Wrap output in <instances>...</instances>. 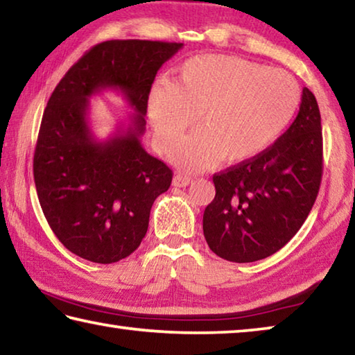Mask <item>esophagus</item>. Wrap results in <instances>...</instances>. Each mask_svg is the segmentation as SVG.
I'll return each instance as SVG.
<instances>
[{
	"mask_svg": "<svg viewBox=\"0 0 355 355\" xmlns=\"http://www.w3.org/2000/svg\"><path fill=\"white\" fill-rule=\"evenodd\" d=\"M189 183H191V177H186L183 173H177L172 180V184L175 186V188H184V186H188Z\"/></svg>",
	"mask_w": 355,
	"mask_h": 355,
	"instance_id": "34e87169",
	"label": "esophagus"
}]
</instances>
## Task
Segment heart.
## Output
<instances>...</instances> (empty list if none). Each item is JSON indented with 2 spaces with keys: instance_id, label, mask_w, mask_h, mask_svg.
I'll return each mask as SVG.
<instances>
[{
  "instance_id": "obj_1",
  "label": "heart",
  "mask_w": 355,
  "mask_h": 355,
  "mask_svg": "<svg viewBox=\"0 0 355 355\" xmlns=\"http://www.w3.org/2000/svg\"><path fill=\"white\" fill-rule=\"evenodd\" d=\"M300 105L296 80L248 59L202 55L178 69L177 80L156 83L148 98L155 144L171 152L197 123L202 131L180 144L172 159L186 171L224 158L244 163L279 139Z\"/></svg>"
}]
</instances>
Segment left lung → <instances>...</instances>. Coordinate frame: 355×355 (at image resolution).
<instances>
[{"mask_svg": "<svg viewBox=\"0 0 355 355\" xmlns=\"http://www.w3.org/2000/svg\"><path fill=\"white\" fill-rule=\"evenodd\" d=\"M322 178L321 114L307 87L294 122L255 158L214 173L203 235L216 255L250 263L275 254L313 208Z\"/></svg>", "mask_w": 355, "mask_h": 355, "instance_id": "1", "label": "left lung"}]
</instances>
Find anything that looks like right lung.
Segmentation results:
<instances>
[{"mask_svg":"<svg viewBox=\"0 0 355 355\" xmlns=\"http://www.w3.org/2000/svg\"><path fill=\"white\" fill-rule=\"evenodd\" d=\"M183 44L107 40L92 46L53 91L34 152V182L42 211L59 241L84 260L116 263L139 248L155 199L172 183V171L148 155L147 103L155 76ZM117 88L136 114L105 143L87 123L88 98Z\"/></svg>","mask_w":355,"mask_h":355,"instance_id":"right-lung-1","label":"right lung"}]
</instances>
